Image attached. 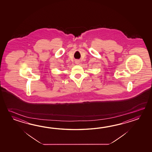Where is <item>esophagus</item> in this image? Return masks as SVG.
Wrapping results in <instances>:
<instances>
[{
	"mask_svg": "<svg viewBox=\"0 0 152 152\" xmlns=\"http://www.w3.org/2000/svg\"><path fill=\"white\" fill-rule=\"evenodd\" d=\"M76 63H77V64H79V62L77 61L76 62Z\"/></svg>",
	"mask_w": 152,
	"mask_h": 152,
	"instance_id": "obj_1",
	"label": "esophagus"
}]
</instances>
